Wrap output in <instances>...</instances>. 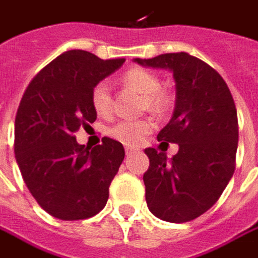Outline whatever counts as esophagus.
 <instances>
[{
  "label": "esophagus",
  "mask_w": 258,
  "mask_h": 258,
  "mask_svg": "<svg viewBox=\"0 0 258 258\" xmlns=\"http://www.w3.org/2000/svg\"><path fill=\"white\" fill-rule=\"evenodd\" d=\"M135 151H137V150H134V148H126V156H132Z\"/></svg>",
  "instance_id": "obj_1"
}]
</instances>
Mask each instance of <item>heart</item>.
I'll use <instances>...</instances> for the list:
<instances>
[{"label": "heart", "instance_id": "obj_1", "mask_svg": "<svg viewBox=\"0 0 258 258\" xmlns=\"http://www.w3.org/2000/svg\"><path fill=\"white\" fill-rule=\"evenodd\" d=\"M123 83L145 98V105L153 113H163L170 105V97L161 91V81L153 72L141 67L127 70L123 78ZM91 104L94 110L107 116L111 111V92L107 82H98L91 91ZM153 129L150 120H120L108 129V135L126 145H137Z\"/></svg>", "mask_w": 258, "mask_h": 258}]
</instances>
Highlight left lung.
I'll return each instance as SVG.
<instances>
[{
    "mask_svg": "<svg viewBox=\"0 0 258 258\" xmlns=\"http://www.w3.org/2000/svg\"><path fill=\"white\" fill-rule=\"evenodd\" d=\"M135 63L173 73L175 110L158 132L161 144H177L172 158L145 148L150 167L144 173L145 200L156 217L183 223L206 213L225 191L235 172L238 116L223 78L188 52L135 58Z\"/></svg>",
    "mask_w": 258,
    "mask_h": 258,
    "instance_id": "8db88e82",
    "label": "left lung"
}]
</instances>
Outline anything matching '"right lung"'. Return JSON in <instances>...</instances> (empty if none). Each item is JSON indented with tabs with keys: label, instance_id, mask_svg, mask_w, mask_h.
<instances>
[{
	"label": "right lung",
	"instance_id": "1",
	"mask_svg": "<svg viewBox=\"0 0 258 258\" xmlns=\"http://www.w3.org/2000/svg\"><path fill=\"white\" fill-rule=\"evenodd\" d=\"M123 63L70 49L45 66L23 94L14 123L16 161L33 198L57 219H88L107 204L124 148L107 137L101 145L85 147L73 135L97 119L94 85Z\"/></svg>",
	"mask_w": 258,
	"mask_h": 258
}]
</instances>
